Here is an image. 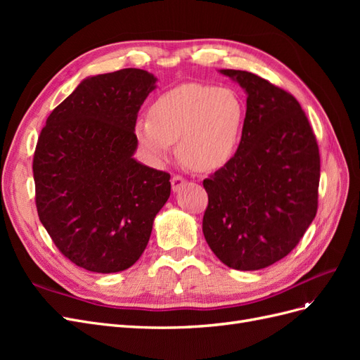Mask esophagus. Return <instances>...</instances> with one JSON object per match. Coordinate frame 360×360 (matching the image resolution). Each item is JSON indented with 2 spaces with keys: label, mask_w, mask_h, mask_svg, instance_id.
<instances>
[{
  "label": "esophagus",
  "mask_w": 360,
  "mask_h": 360,
  "mask_svg": "<svg viewBox=\"0 0 360 360\" xmlns=\"http://www.w3.org/2000/svg\"><path fill=\"white\" fill-rule=\"evenodd\" d=\"M184 183H186V180H184L181 176H174L171 179V186H172V191L177 192L180 188L184 186Z\"/></svg>",
  "instance_id": "obj_1"
}]
</instances>
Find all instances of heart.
Masks as SVG:
<instances>
[{
    "label": "heart",
    "mask_w": 360,
    "mask_h": 360,
    "mask_svg": "<svg viewBox=\"0 0 360 360\" xmlns=\"http://www.w3.org/2000/svg\"><path fill=\"white\" fill-rule=\"evenodd\" d=\"M245 123L243 103L233 90L183 84L159 96L135 134L147 153L167 156L172 141L177 155L195 171L219 169L236 155Z\"/></svg>",
    "instance_id": "heart-1"
}]
</instances>
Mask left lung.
Masks as SVG:
<instances>
[{
  "label": "left lung",
  "instance_id": "8db88e82",
  "mask_svg": "<svg viewBox=\"0 0 360 360\" xmlns=\"http://www.w3.org/2000/svg\"><path fill=\"white\" fill-rule=\"evenodd\" d=\"M221 73L246 91V117L233 159L202 181V233L228 267L259 270L288 255L317 214L319 144L292 94L246 70Z\"/></svg>",
  "mask_w": 360,
  "mask_h": 360
}]
</instances>
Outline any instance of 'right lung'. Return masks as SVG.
<instances>
[{
	"label": "right lung",
	"mask_w": 360,
	"mask_h": 360,
	"mask_svg": "<svg viewBox=\"0 0 360 360\" xmlns=\"http://www.w3.org/2000/svg\"><path fill=\"white\" fill-rule=\"evenodd\" d=\"M156 78L122 69L84 79L41 129L32 174L39 219L72 263L115 274L143 255L171 176L134 159L141 105Z\"/></svg>",
	"instance_id": "1"
}]
</instances>
